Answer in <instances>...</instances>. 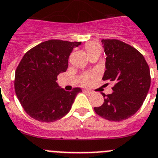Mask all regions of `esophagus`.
<instances>
[{
	"mask_svg": "<svg viewBox=\"0 0 158 158\" xmlns=\"http://www.w3.org/2000/svg\"><path fill=\"white\" fill-rule=\"evenodd\" d=\"M84 92L86 94H93V92H92L91 90H89V89H85Z\"/></svg>",
	"mask_w": 158,
	"mask_h": 158,
	"instance_id": "obj_1",
	"label": "esophagus"
}]
</instances>
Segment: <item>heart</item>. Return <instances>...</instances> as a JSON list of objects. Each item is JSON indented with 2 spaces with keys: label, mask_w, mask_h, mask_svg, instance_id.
<instances>
[{
  "label": "heart",
  "mask_w": 158,
  "mask_h": 158,
  "mask_svg": "<svg viewBox=\"0 0 158 158\" xmlns=\"http://www.w3.org/2000/svg\"><path fill=\"white\" fill-rule=\"evenodd\" d=\"M85 49H86V53L89 56V57L94 55H98L100 56L102 52V48L97 42H89L85 45Z\"/></svg>",
  "instance_id": "1"
}]
</instances>
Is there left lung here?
<instances>
[{
	"label": "left lung",
	"instance_id": "8db88e82",
	"mask_svg": "<svg viewBox=\"0 0 158 158\" xmlns=\"http://www.w3.org/2000/svg\"><path fill=\"white\" fill-rule=\"evenodd\" d=\"M106 54L102 79L114 82L113 92L104 97L95 113L110 121L128 119L140 109L150 86V68L134 47L116 39H102Z\"/></svg>",
	"mask_w": 158,
	"mask_h": 158
}]
</instances>
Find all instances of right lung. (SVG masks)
<instances>
[{"label": "right lung", "instance_id": "obj_1", "mask_svg": "<svg viewBox=\"0 0 158 158\" xmlns=\"http://www.w3.org/2000/svg\"><path fill=\"white\" fill-rule=\"evenodd\" d=\"M79 42L49 40L25 53L17 67L15 91L27 113L41 122L60 120L72 108L79 87L66 91L56 82L60 73L66 72L69 57Z\"/></svg>", "mask_w": 158, "mask_h": 158}]
</instances>
